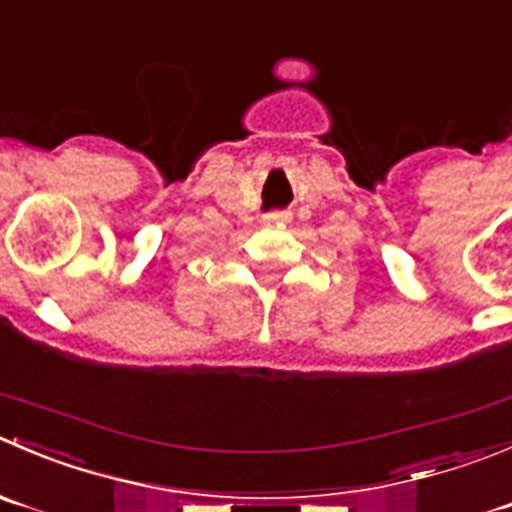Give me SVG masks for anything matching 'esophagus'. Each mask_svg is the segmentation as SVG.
I'll use <instances>...</instances> for the list:
<instances>
[{
	"instance_id": "obj_1",
	"label": "esophagus",
	"mask_w": 512,
	"mask_h": 512,
	"mask_svg": "<svg viewBox=\"0 0 512 512\" xmlns=\"http://www.w3.org/2000/svg\"><path fill=\"white\" fill-rule=\"evenodd\" d=\"M291 213L289 211H271L266 213V223H289Z\"/></svg>"
}]
</instances>
